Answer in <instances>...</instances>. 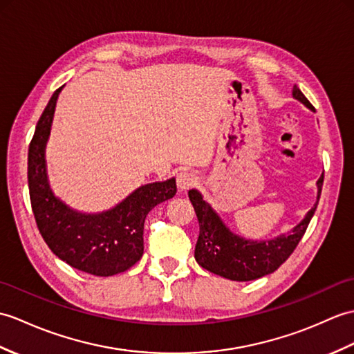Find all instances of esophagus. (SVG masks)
Returning a JSON list of instances; mask_svg holds the SVG:
<instances>
[{"label": "esophagus", "mask_w": 354, "mask_h": 354, "mask_svg": "<svg viewBox=\"0 0 354 354\" xmlns=\"http://www.w3.org/2000/svg\"><path fill=\"white\" fill-rule=\"evenodd\" d=\"M196 183H197V176L194 174H192V171H188V170L179 171L178 176H176L178 188H179V190H183V192L188 190V188H192Z\"/></svg>", "instance_id": "34e87169"}]
</instances>
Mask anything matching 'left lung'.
<instances>
[{
    "label": "left lung",
    "mask_w": 354,
    "mask_h": 354,
    "mask_svg": "<svg viewBox=\"0 0 354 354\" xmlns=\"http://www.w3.org/2000/svg\"><path fill=\"white\" fill-rule=\"evenodd\" d=\"M292 97L308 106L309 110L315 111L297 86L292 87ZM323 180L324 174L317 180V202L308 211L305 218L295 225L290 232L262 241L249 240V238L234 234L214 208L203 199L202 193L192 188L188 192V197L199 220V238L194 249L197 264L211 273L236 282L254 281V279L273 273L290 258L301 236L305 235L309 221L317 209Z\"/></svg>",
    "instance_id": "left-lung-1"
}]
</instances>
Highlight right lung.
Listing matches in <instances>:
<instances>
[{
    "label": "right lung",
    "instance_id": "1",
    "mask_svg": "<svg viewBox=\"0 0 354 354\" xmlns=\"http://www.w3.org/2000/svg\"><path fill=\"white\" fill-rule=\"evenodd\" d=\"M57 88L40 116L28 147V188L40 235L57 258L93 276H114L143 254L145 218L153 207L176 194L175 178L138 187L116 207L101 212L71 208L51 190L45 149L51 133Z\"/></svg>",
    "mask_w": 354,
    "mask_h": 354
}]
</instances>
